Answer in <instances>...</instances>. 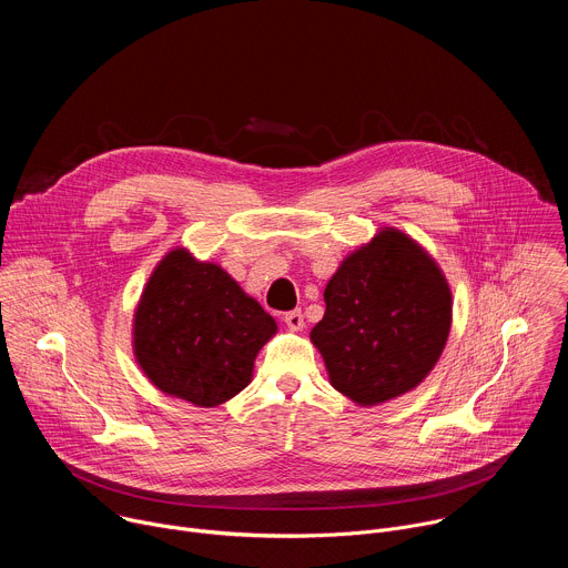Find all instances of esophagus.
Instances as JSON below:
<instances>
[{
    "label": "esophagus",
    "instance_id": "34e87169",
    "mask_svg": "<svg viewBox=\"0 0 568 568\" xmlns=\"http://www.w3.org/2000/svg\"><path fill=\"white\" fill-rule=\"evenodd\" d=\"M283 321L287 323V328H292V331H303V326H305V321H303L301 310L285 312V314H283Z\"/></svg>",
    "mask_w": 568,
    "mask_h": 568
}]
</instances>
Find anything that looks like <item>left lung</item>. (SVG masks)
<instances>
[{
    "instance_id": "obj_1",
    "label": "left lung",
    "mask_w": 568,
    "mask_h": 568,
    "mask_svg": "<svg viewBox=\"0 0 568 568\" xmlns=\"http://www.w3.org/2000/svg\"><path fill=\"white\" fill-rule=\"evenodd\" d=\"M326 314L310 333L331 384L362 407L416 388L452 328V290L436 261L393 226L344 258L328 281Z\"/></svg>"
}]
</instances>
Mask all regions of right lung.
<instances>
[{
  "label": "right lung",
  "instance_id": "right-lung-1",
  "mask_svg": "<svg viewBox=\"0 0 568 568\" xmlns=\"http://www.w3.org/2000/svg\"><path fill=\"white\" fill-rule=\"evenodd\" d=\"M276 321L215 263L184 247L150 274L134 310L132 351L145 377L195 407H217L252 382Z\"/></svg>",
  "mask_w": 568,
  "mask_h": 568
}]
</instances>
